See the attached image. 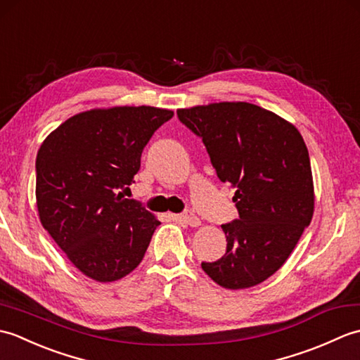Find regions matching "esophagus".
I'll return each mask as SVG.
<instances>
[{"instance_id": "obj_1", "label": "esophagus", "mask_w": 360, "mask_h": 360, "mask_svg": "<svg viewBox=\"0 0 360 360\" xmlns=\"http://www.w3.org/2000/svg\"><path fill=\"white\" fill-rule=\"evenodd\" d=\"M181 219L184 221V223H187L188 226H192V227H198L201 224V221H200V218H198L193 212H186V213H182L181 215Z\"/></svg>"}]
</instances>
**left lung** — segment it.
<instances>
[{"mask_svg": "<svg viewBox=\"0 0 360 360\" xmlns=\"http://www.w3.org/2000/svg\"><path fill=\"white\" fill-rule=\"evenodd\" d=\"M200 136L240 218L223 224L226 254L201 263L227 289L269 278L285 264L314 213V184L308 148L298 129L272 111L248 102H219L178 110Z\"/></svg>", "mask_w": 360, "mask_h": 360, "instance_id": "1", "label": "left lung"}]
</instances>
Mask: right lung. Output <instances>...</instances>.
<instances>
[{
	"instance_id": "add662e5",
	"label": "right lung",
	"mask_w": 360,
	"mask_h": 360,
	"mask_svg": "<svg viewBox=\"0 0 360 360\" xmlns=\"http://www.w3.org/2000/svg\"><path fill=\"white\" fill-rule=\"evenodd\" d=\"M173 111L112 106L79 112L37 155V209L46 231L86 277L116 281L134 271L160 224L119 190L131 186L143 147Z\"/></svg>"
}]
</instances>
